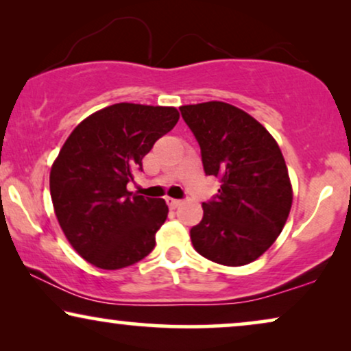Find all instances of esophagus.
Instances as JSON below:
<instances>
[{
    "label": "esophagus",
    "mask_w": 351,
    "mask_h": 351,
    "mask_svg": "<svg viewBox=\"0 0 351 351\" xmlns=\"http://www.w3.org/2000/svg\"><path fill=\"white\" fill-rule=\"evenodd\" d=\"M166 203H167V206H169L171 209H177L182 204V201L180 199H174V198H166Z\"/></svg>",
    "instance_id": "esophagus-1"
}]
</instances>
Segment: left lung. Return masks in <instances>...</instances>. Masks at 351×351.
Returning a JSON list of instances; mask_svg holds the SVG:
<instances>
[{"mask_svg":"<svg viewBox=\"0 0 351 351\" xmlns=\"http://www.w3.org/2000/svg\"><path fill=\"white\" fill-rule=\"evenodd\" d=\"M182 118L201 148L204 172L219 177V193L203 203L190 230L195 251L210 262L241 267L257 261L289 217L292 185L270 132L244 110L210 102L182 105Z\"/></svg>","mask_w":351,"mask_h":351,"instance_id":"left-lung-1","label":"left lung"}]
</instances>
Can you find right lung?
Returning a JSON list of instances; mask_svg holds the SVG:
<instances>
[{
	"mask_svg": "<svg viewBox=\"0 0 351 351\" xmlns=\"http://www.w3.org/2000/svg\"><path fill=\"white\" fill-rule=\"evenodd\" d=\"M179 118L176 107L121 102L71 131L52 162L49 189L62 232L86 262L119 270L153 251L169 209L165 199L132 195L126 185Z\"/></svg>",
	"mask_w": 351,
	"mask_h": 351,
	"instance_id": "right-lung-1",
	"label": "right lung"
}]
</instances>
